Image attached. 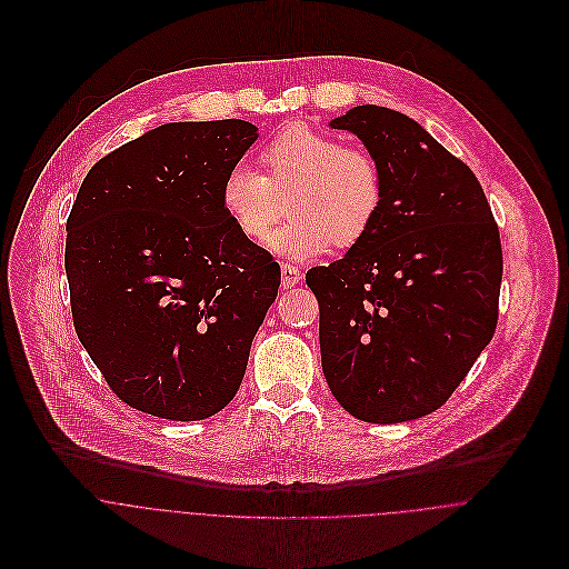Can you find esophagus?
Here are the masks:
<instances>
[{
  "instance_id": "esophagus-1",
  "label": "esophagus",
  "mask_w": 569,
  "mask_h": 569,
  "mask_svg": "<svg viewBox=\"0 0 569 569\" xmlns=\"http://www.w3.org/2000/svg\"><path fill=\"white\" fill-rule=\"evenodd\" d=\"M280 271H282V289H291V287H296L298 282H300V278H302V273H300V269L298 267H293V264H280Z\"/></svg>"
}]
</instances>
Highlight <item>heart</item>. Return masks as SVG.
Masks as SVG:
<instances>
[{"label": "heart", "mask_w": 569, "mask_h": 569, "mask_svg": "<svg viewBox=\"0 0 569 569\" xmlns=\"http://www.w3.org/2000/svg\"><path fill=\"white\" fill-rule=\"evenodd\" d=\"M264 174L234 166L221 183V208L249 241H262L282 217L289 221L269 237V249L307 260L330 244L359 243L379 217L383 201L381 168L361 149L335 136L291 124L260 151Z\"/></svg>", "instance_id": "b5f03b06"}]
</instances>
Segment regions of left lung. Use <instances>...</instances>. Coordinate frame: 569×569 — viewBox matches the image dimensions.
<instances>
[{"label":"left lung","mask_w":569,"mask_h":569,"mask_svg":"<svg viewBox=\"0 0 569 569\" xmlns=\"http://www.w3.org/2000/svg\"><path fill=\"white\" fill-rule=\"evenodd\" d=\"M381 168L370 232L307 271L326 383L348 413L392 425L445 406L492 339L501 243L473 170L416 120L359 104L330 120Z\"/></svg>","instance_id":"8db88e82"}]
</instances>
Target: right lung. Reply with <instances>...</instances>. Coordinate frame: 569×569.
<instances>
[{
	"mask_svg": "<svg viewBox=\"0 0 569 569\" xmlns=\"http://www.w3.org/2000/svg\"><path fill=\"white\" fill-rule=\"evenodd\" d=\"M258 140L244 120L168 122L87 172L68 219L74 328L120 401L168 420L228 406L280 264L221 208Z\"/></svg>",
	"mask_w": 569,
	"mask_h": 569,
	"instance_id": "add662e5",
	"label": "right lung"
}]
</instances>
